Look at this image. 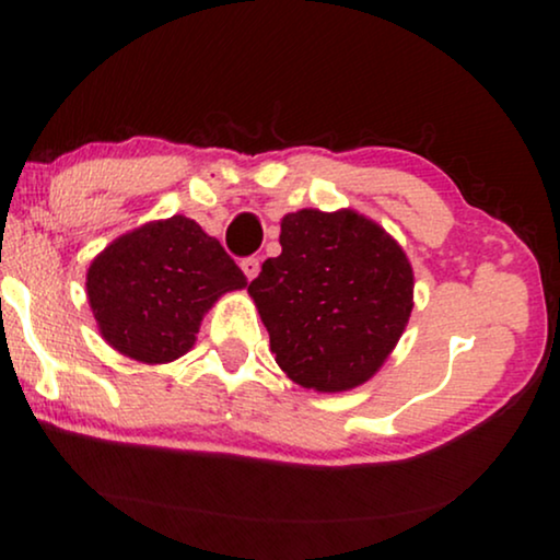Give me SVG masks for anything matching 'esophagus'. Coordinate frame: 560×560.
Segmentation results:
<instances>
[{
    "instance_id": "1",
    "label": "esophagus",
    "mask_w": 560,
    "mask_h": 560,
    "mask_svg": "<svg viewBox=\"0 0 560 560\" xmlns=\"http://www.w3.org/2000/svg\"><path fill=\"white\" fill-rule=\"evenodd\" d=\"M242 270L247 275V280H255L259 272V259L257 257H244L242 259Z\"/></svg>"
}]
</instances>
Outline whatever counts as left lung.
I'll return each mask as SVG.
<instances>
[{
	"mask_svg": "<svg viewBox=\"0 0 560 560\" xmlns=\"http://www.w3.org/2000/svg\"><path fill=\"white\" fill-rule=\"evenodd\" d=\"M280 244V257L265 259L247 288L275 362L305 389L364 385L412 311V267L402 247L351 209L288 213Z\"/></svg>",
	"mask_w": 560,
	"mask_h": 560,
	"instance_id": "obj_1",
	"label": "left lung"
}]
</instances>
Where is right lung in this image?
Listing matches in <instances>:
<instances>
[{
    "mask_svg": "<svg viewBox=\"0 0 560 560\" xmlns=\"http://www.w3.org/2000/svg\"><path fill=\"white\" fill-rule=\"evenodd\" d=\"M247 278L194 219L150 221L121 234L89 267L98 331L119 354L165 364L196 343L203 313Z\"/></svg>",
    "mask_w": 560,
    "mask_h": 560,
    "instance_id": "obj_1",
    "label": "right lung"
}]
</instances>
